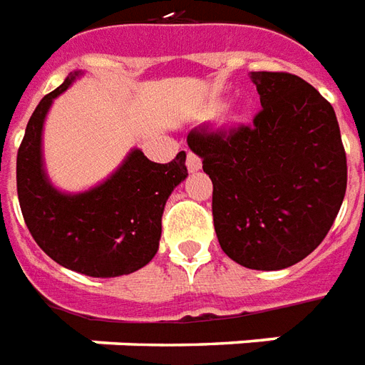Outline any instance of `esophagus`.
Masks as SVG:
<instances>
[{
    "label": "esophagus",
    "mask_w": 365,
    "mask_h": 365,
    "mask_svg": "<svg viewBox=\"0 0 365 365\" xmlns=\"http://www.w3.org/2000/svg\"><path fill=\"white\" fill-rule=\"evenodd\" d=\"M187 169L190 170V173H196V170L202 169V161H200L192 151H188L187 155Z\"/></svg>",
    "instance_id": "1"
}]
</instances>
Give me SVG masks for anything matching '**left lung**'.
I'll list each match as a JSON object with an SVG mask.
<instances>
[{"instance_id": "8db88e82", "label": "left lung", "mask_w": 365, "mask_h": 365, "mask_svg": "<svg viewBox=\"0 0 365 365\" xmlns=\"http://www.w3.org/2000/svg\"><path fill=\"white\" fill-rule=\"evenodd\" d=\"M252 128L192 131L190 151L214 185L220 247L247 269L291 267L324 240L346 195V153L332 106L287 72H252Z\"/></svg>"}]
</instances>
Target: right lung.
I'll return each instance as SVG.
<instances>
[{"label": "right lung", "instance_id": "add662e5", "mask_svg": "<svg viewBox=\"0 0 365 365\" xmlns=\"http://www.w3.org/2000/svg\"><path fill=\"white\" fill-rule=\"evenodd\" d=\"M82 74L72 72L31 115L17 153V195L31 236L51 259L88 277H120L145 267L159 250L165 204L188 177L187 153L161 165L133 147L100 185L82 192L54 187L43 159V128L54 100Z\"/></svg>", "mask_w": 365, "mask_h": 365}]
</instances>
